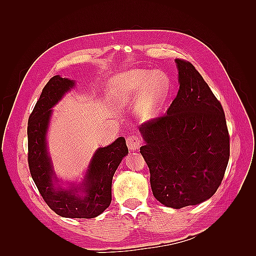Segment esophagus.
Masks as SVG:
<instances>
[{
    "mask_svg": "<svg viewBox=\"0 0 256 256\" xmlns=\"http://www.w3.org/2000/svg\"><path fill=\"white\" fill-rule=\"evenodd\" d=\"M141 145V138L138 134H130L129 136L127 138V146L129 147V150H138V147Z\"/></svg>",
    "mask_w": 256,
    "mask_h": 256,
    "instance_id": "obj_1",
    "label": "esophagus"
}]
</instances>
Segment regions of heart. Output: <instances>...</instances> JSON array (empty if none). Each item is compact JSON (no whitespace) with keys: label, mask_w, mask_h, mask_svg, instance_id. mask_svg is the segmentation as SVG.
Wrapping results in <instances>:
<instances>
[{"label":"heart","mask_w":256,"mask_h":256,"mask_svg":"<svg viewBox=\"0 0 256 256\" xmlns=\"http://www.w3.org/2000/svg\"><path fill=\"white\" fill-rule=\"evenodd\" d=\"M109 94L115 102H127L142 92L140 111L144 118H152L160 109L168 95V79L161 72L132 70L113 78Z\"/></svg>","instance_id":"heart-1"}]
</instances>
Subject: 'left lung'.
Segmentation results:
<instances>
[{"mask_svg":"<svg viewBox=\"0 0 256 256\" xmlns=\"http://www.w3.org/2000/svg\"><path fill=\"white\" fill-rule=\"evenodd\" d=\"M180 90L166 114L140 125V152L148 166L152 194L180 209L210 198L230 159L226 114L190 62L175 60Z\"/></svg>","mask_w":256,"mask_h":256,"instance_id":"obj_1","label":"left lung"}]
</instances>
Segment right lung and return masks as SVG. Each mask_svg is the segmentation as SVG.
I'll return each mask as SVG.
<instances>
[{
	"label": "right lung",
	"instance_id": "right-lung-1",
	"mask_svg": "<svg viewBox=\"0 0 256 256\" xmlns=\"http://www.w3.org/2000/svg\"><path fill=\"white\" fill-rule=\"evenodd\" d=\"M74 85L72 80L54 76L44 85L28 122V162L30 176L40 196L52 210L65 218L90 219L102 214L112 200V178L128 154L124 138L99 148L92 157L80 188L56 189L46 145L51 108ZM82 192L79 194L78 190Z\"/></svg>",
	"mask_w": 256,
	"mask_h": 256
}]
</instances>
